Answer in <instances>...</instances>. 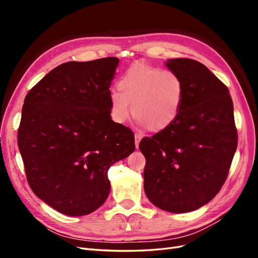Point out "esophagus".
Returning <instances> with one entry per match:
<instances>
[{
	"instance_id": "1",
	"label": "esophagus",
	"mask_w": 258,
	"mask_h": 258,
	"mask_svg": "<svg viewBox=\"0 0 258 258\" xmlns=\"http://www.w3.org/2000/svg\"><path fill=\"white\" fill-rule=\"evenodd\" d=\"M135 139H136V147L138 148L139 147V144H140V141L142 140V136L140 134H136L135 135Z\"/></svg>"
}]
</instances>
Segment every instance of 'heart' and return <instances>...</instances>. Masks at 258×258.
Segmentation results:
<instances>
[{
	"label": "heart",
	"mask_w": 258,
	"mask_h": 258,
	"mask_svg": "<svg viewBox=\"0 0 258 258\" xmlns=\"http://www.w3.org/2000/svg\"><path fill=\"white\" fill-rule=\"evenodd\" d=\"M119 90H112L110 105L117 122L126 121L131 113L152 132L172 124L181 111L184 85L176 73L136 62L118 81Z\"/></svg>",
	"instance_id": "b5f03b06"
}]
</instances>
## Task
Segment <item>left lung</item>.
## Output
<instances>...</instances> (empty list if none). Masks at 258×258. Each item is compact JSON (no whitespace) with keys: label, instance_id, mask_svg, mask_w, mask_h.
<instances>
[{"label":"left lung","instance_id":"obj_1","mask_svg":"<svg viewBox=\"0 0 258 258\" xmlns=\"http://www.w3.org/2000/svg\"><path fill=\"white\" fill-rule=\"evenodd\" d=\"M184 85L176 120L139 148L146 159L144 190L154 206L171 213L195 211L212 200L228 175L238 137L226 86L200 62L168 59Z\"/></svg>","mask_w":258,"mask_h":258}]
</instances>
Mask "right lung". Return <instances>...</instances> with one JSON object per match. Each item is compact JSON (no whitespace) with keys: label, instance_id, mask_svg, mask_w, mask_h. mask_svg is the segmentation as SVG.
Returning <instances> with one entry per match:
<instances>
[{"label":"right lung","instance_id":"obj_1","mask_svg":"<svg viewBox=\"0 0 258 258\" xmlns=\"http://www.w3.org/2000/svg\"><path fill=\"white\" fill-rule=\"evenodd\" d=\"M118 62H66L25 99L18 147L28 183L62 214L83 216L102 206L111 189L108 169L136 150L134 132L111 118Z\"/></svg>","mask_w":258,"mask_h":258}]
</instances>
